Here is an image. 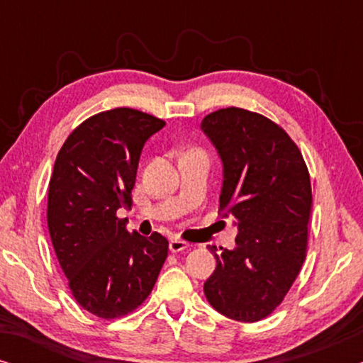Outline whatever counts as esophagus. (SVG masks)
I'll list each match as a JSON object with an SVG mask.
<instances>
[{"label":"esophagus","instance_id":"34e87169","mask_svg":"<svg viewBox=\"0 0 363 363\" xmlns=\"http://www.w3.org/2000/svg\"><path fill=\"white\" fill-rule=\"evenodd\" d=\"M168 246H170L172 252H180V251H185V250H188V247H190L188 242L182 241V240H172L170 245H168Z\"/></svg>","mask_w":363,"mask_h":363}]
</instances>
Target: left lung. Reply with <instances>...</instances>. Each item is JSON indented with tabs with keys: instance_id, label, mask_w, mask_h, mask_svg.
Listing matches in <instances>:
<instances>
[{
	"instance_id": "1",
	"label": "left lung",
	"mask_w": 363,
	"mask_h": 363,
	"mask_svg": "<svg viewBox=\"0 0 363 363\" xmlns=\"http://www.w3.org/2000/svg\"><path fill=\"white\" fill-rule=\"evenodd\" d=\"M201 130L223 163L220 213L238 226L235 250L210 247L216 269L203 289L220 314L257 322L281 304L306 259L309 172L291 137L261 113L220 108Z\"/></svg>"
}]
</instances>
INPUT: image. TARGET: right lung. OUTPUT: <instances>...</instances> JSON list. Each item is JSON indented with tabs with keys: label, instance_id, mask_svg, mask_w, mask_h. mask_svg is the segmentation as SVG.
I'll return each mask as SVG.
<instances>
[{
	"label": "right lung",
	"instance_id": "1",
	"mask_svg": "<svg viewBox=\"0 0 363 363\" xmlns=\"http://www.w3.org/2000/svg\"><path fill=\"white\" fill-rule=\"evenodd\" d=\"M165 122L118 107L84 121L64 142L48 193V228L74 299L91 314L116 319L150 294L168 256L160 233L127 231L142 148Z\"/></svg>",
	"mask_w": 363,
	"mask_h": 363
}]
</instances>
